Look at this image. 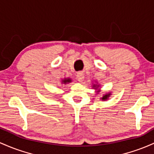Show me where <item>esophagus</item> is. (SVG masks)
Listing matches in <instances>:
<instances>
[{
  "label": "esophagus",
  "mask_w": 154,
  "mask_h": 154,
  "mask_svg": "<svg viewBox=\"0 0 154 154\" xmlns=\"http://www.w3.org/2000/svg\"><path fill=\"white\" fill-rule=\"evenodd\" d=\"M76 78H77V80L79 82H82L84 78V72H77V75H76Z\"/></svg>",
  "instance_id": "esophagus-1"
}]
</instances>
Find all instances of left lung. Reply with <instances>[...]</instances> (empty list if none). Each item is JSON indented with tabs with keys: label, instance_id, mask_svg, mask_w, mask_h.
Wrapping results in <instances>:
<instances>
[{
	"label": "left lung",
	"instance_id": "8db88e82",
	"mask_svg": "<svg viewBox=\"0 0 154 154\" xmlns=\"http://www.w3.org/2000/svg\"><path fill=\"white\" fill-rule=\"evenodd\" d=\"M94 86H95V85H94ZM109 95H110V94H106V95L103 96V98H102V100H107V99H108V97H109Z\"/></svg>",
	"mask_w": 154,
	"mask_h": 154
}]
</instances>
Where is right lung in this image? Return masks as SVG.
I'll return each instance as SVG.
<instances>
[{
  "instance_id": "obj_1",
  "label": "right lung",
  "mask_w": 154,
  "mask_h": 154,
  "mask_svg": "<svg viewBox=\"0 0 154 154\" xmlns=\"http://www.w3.org/2000/svg\"><path fill=\"white\" fill-rule=\"evenodd\" d=\"M71 82V81H70V79H65V80L63 81V82L64 83V84H66V83H68V82Z\"/></svg>"
}]
</instances>
